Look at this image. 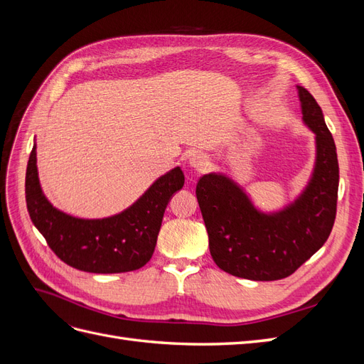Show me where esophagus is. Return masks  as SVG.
Wrapping results in <instances>:
<instances>
[{
  "instance_id": "1",
  "label": "esophagus",
  "mask_w": 364,
  "mask_h": 364,
  "mask_svg": "<svg viewBox=\"0 0 364 364\" xmlns=\"http://www.w3.org/2000/svg\"><path fill=\"white\" fill-rule=\"evenodd\" d=\"M191 167H194L197 171H205L209 165V159L203 153H194L190 159Z\"/></svg>"
}]
</instances>
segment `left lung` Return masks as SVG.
I'll use <instances>...</instances> for the list:
<instances>
[{"label":"left lung","mask_w":364,"mask_h":364,"mask_svg":"<svg viewBox=\"0 0 364 364\" xmlns=\"http://www.w3.org/2000/svg\"><path fill=\"white\" fill-rule=\"evenodd\" d=\"M304 121L317 141V162L305 193L284 211L266 215L252 206L238 186L220 174H205L196 196L217 266L238 278L277 281L293 274L321 249L337 214L338 161L321 106L297 86Z\"/></svg>","instance_id":"1"}]
</instances>
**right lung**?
<instances>
[{
  "label": "right lung",
  "instance_id": "add662e5",
  "mask_svg": "<svg viewBox=\"0 0 364 364\" xmlns=\"http://www.w3.org/2000/svg\"><path fill=\"white\" fill-rule=\"evenodd\" d=\"M183 182L182 170L176 167L121 214L102 220L75 218L53 208L42 194L33 147L26 173V202L33 225L65 264L90 273H121L150 261L165 208Z\"/></svg>",
  "mask_w": 364,
  "mask_h": 364
}]
</instances>
